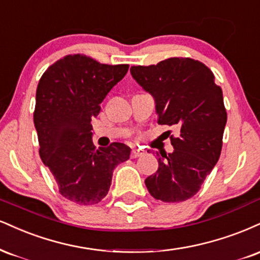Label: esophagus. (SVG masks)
I'll list each match as a JSON object with an SVG mask.
<instances>
[{"label":"esophagus","mask_w":260,"mask_h":260,"mask_svg":"<svg viewBox=\"0 0 260 260\" xmlns=\"http://www.w3.org/2000/svg\"><path fill=\"white\" fill-rule=\"evenodd\" d=\"M143 154H144L143 150H140V149H133L132 151H131V157H132V158H137V157H139V156H142Z\"/></svg>","instance_id":"34e87169"}]
</instances>
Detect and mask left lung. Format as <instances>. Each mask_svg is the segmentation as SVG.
<instances>
[{"label": "left lung", "mask_w": 260, "mask_h": 260, "mask_svg": "<svg viewBox=\"0 0 260 260\" xmlns=\"http://www.w3.org/2000/svg\"><path fill=\"white\" fill-rule=\"evenodd\" d=\"M131 75L155 100L158 123L178 129L173 151L158 158V170L145 179L150 195L181 202L199 191L219 160L226 124L223 92L205 64L170 58L150 67H132Z\"/></svg>", "instance_id": "8db88e82"}]
</instances>
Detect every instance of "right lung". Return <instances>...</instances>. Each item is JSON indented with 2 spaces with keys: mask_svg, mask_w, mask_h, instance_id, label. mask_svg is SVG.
<instances>
[{
  "mask_svg": "<svg viewBox=\"0 0 260 260\" xmlns=\"http://www.w3.org/2000/svg\"><path fill=\"white\" fill-rule=\"evenodd\" d=\"M129 65L100 64L86 55H67L46 70L36 90L34 123L41 160L65 199L95 205L108 195L112 172L131 148L112 143L95 149L90 122L100 103L123 79Z\"/></svg>",
  "mask_w": 260,
  "mask_h": 260,
  "instance_id": "1",
  "label": "right lung"
}]
</instances>
